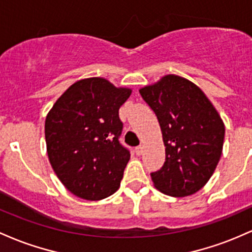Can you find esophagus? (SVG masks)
<instances>
[{"label":"esophagus","mask_w":252,"mask_h":252,"mask_svg":"<svg viewBox=\"0 0 252 252\" xmlns=\"http://www.w3.org/2000/svg\"><path fill=\"white\" fill-rule=\"evenodd\" d=\"M134 151H135V154L138 155V156H140L141 152H143V146H141V145H140V146H137V148H135Z\"/></svg>","instance_id":"obj_1"}]
</instances>
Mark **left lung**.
Returning a JSON list of instances; mask_svg holds the SVG:
<instances>
[{"label":"left lung","mask_w":252,"mask_h":252,"mask_svg":"<svg viewBox=\"0 0 252 252\" xmlns=\"http://www.w3.org/2000/svg\"><path fill=\"white\" fill-rule=\"evenodd\" d=\"M157 115L165 162L151 172L155 187L175 197L199 191L216 170L224 145L225 125L196 84L177 75H165L139 89Z\"/></svg>","instance_id":"1"}]
</instances>
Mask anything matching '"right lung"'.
Wrapping results in <instances>:
<instances>
[{
  "instance_id": "obj_1",
  "label": "right lung",
  "mask_w": 252,
  "mask_h": 252,
  "mask_svg": "<svg viewBox=\"0 0 252 252\" xmlns=\"http://www.w3.org/2000/svg\"><path fill=\"white\" fill-rule=\"evenodd\" d=\"M102 77L70 86L45 120L47 156L53 171L73 195L102 200L120 187L129 151L119 141V108L131 95Z\"/></svg>"
}]
</instances>
